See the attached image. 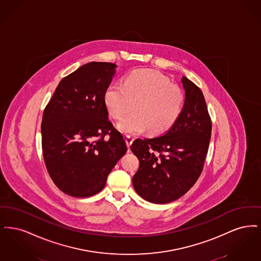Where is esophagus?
I'll list each match as a JSON object with an SVG mask.
<instances>
[{
  "mask_svg": "<svg viewBox=\"0 0 261 261\" xmlns=\"http://www.w3.org/2000/svg\"><path fill=\"white\" fill-rule=\"evenodd\" d=\"M125 140H126V144H127L128 148H130V146L132 145V143H133V141H134V138L132 136L127 135V136L125 137Z\"/></svg>",
  "mask_w": 261,
  "mask_h": 261,
  "instance_id": "esophagus-1",
  "label": "esophagus"
}]
</instances>
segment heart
<instances>
[{
    "label": "heart",
    "instance_id": "heart-1",
    "mask_svg": "<svg viewBox=\"0 0 261 261\" xmlns=\"http://www.w3.org/2000/svg\"><path fill=\"white\" fill-rule=\"evenodd\" d=\"M129 99H137L134 113L117 124L125 134H140L149 129L150 134L160 135L173 126L184 106L182 90L151 69L134 70L125 76L123 86L111 83L103 92L106 109L115 119H120L128 112Z\"/></svg>",
    "mask_w": 261,
    "mask_h": 261
}]
</instances>
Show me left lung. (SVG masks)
<instances>
[{
  "label": "left lung",
  "mask_w": 261,
  "mask_h": 261,
  "mask_svg": "<svg viewBox=\"0 0 261 261\" xmlns=\"http://www.w3.org/2000/svg\"><path fill=\"white\" fill-rule=\"evenodd\" d=\"M185 102L163 136L136 139L131 150L140 162L133 176L137 194L149 202L168 203L195 185L202 171L211 137V119L201 90L182 77Z\"/></svg>",
  "instance_id": "8db88e82"
}]
</instances>
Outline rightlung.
<instances>
[{"label":"right lung","mask_w":261,"mask_h":261,"mask_svg":"<svg viewBox=\"0 0 261 261\" xmlns=\"http://www.w3.org/2000/svg\"><path fill=\"white\" fill-rule=\"evenodd\" d=\"M116 67L112 62L82 65L62 78L43 113L44 162L56 186L71 197L100 192L127 151L103 102Z\"/></svg>","instance_id":"obj_1"}]
</instances>
